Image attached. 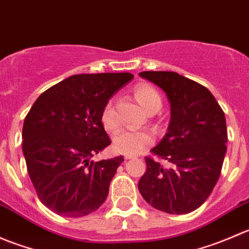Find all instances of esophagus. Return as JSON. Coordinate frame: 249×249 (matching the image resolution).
<instances>
[{"label": "esophagus", "mask_w": 249, "mask_h": 249, "mask_svg": "<svg viewBox=\"0 0 249 249\" xmlns=\"http://www.w3.org/2000/svg\"><path fill=\"white\" fill-rule=\"evenodd\" d=\"M124 158H125V159H126V160H130V159H134V155H124Z\"/></svg>", "instance_id": "1"}]
</instances>
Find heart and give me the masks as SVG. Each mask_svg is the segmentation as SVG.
Returning <instances> with one entry per match:
<instances>
[{"label": "heart", "instance_id": "obj_1", "mask_svg": "<svg viewBox=\"0 0 249 249\" xmlns=\"http://www.w3.org/2000/svg\"><path fill=\"white\" fill-rule=\"evenodd\" d=\"M134 95L141 107L149 114H153L161 108V97L152 85H136ZM101 123L105 129L110 132L115 131L119 127V122L110 101L107 102L102 108ZM154 135L149 130H124L118 132L114 137V148L123 154L135 155L150 147L154 143Z\"/></svg>", "mask_w": 249, "mask_h": 249}]
</instances>
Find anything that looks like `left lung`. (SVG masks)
<instances>
[{
	"instance_id": "obj_1",
	"label": "left lung",
	"mask_w": 249,
	"mask_h": 249,
	"mask_svg": "<svg viewBox=\"0 0 249 249\" xmlns=\"http://www.w3.org/2000/svg\"><path fill=\"white\" fill-rule=\"evenodd\" d=\"M140 76L166 92L171 120L167 134L150 150L159 160L144 158L147 170L139 190L162 212H193L219 179L228 142L224 112L207 88L176 72L144 71Z\"/></svg>"
}]
</instances>
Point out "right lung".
Listing matches in <instances>:
<instances>
[{
  "label": "right lung",
  "mask_w": 249,
  "mask_h": 249,
  "mask_svg": "<svg viewBox=\"0 0 249 249\" xmlns=\"http://www.w3.org/2000/svg\"><path fill=\"white\" fill-rule=\"evenodd\" d=\"M131 73L74 74L39 95L25 117L22 153L38 199L62 217L96 211L124 158L92 161L110 140L101 112Z\"/></svg>",
  "instance_id": "1"
}]
</instances>
